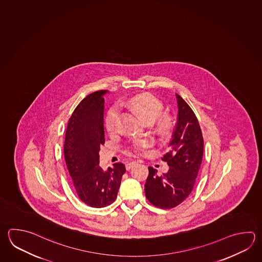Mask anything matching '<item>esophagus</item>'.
Segmentation results:
<instances>
[{
  "mask_svg": "<svg viewBox=\"0 0 262 262\" xmlns=\"http://www.w3.org/2000/svg\"><path fill=\"white\" fill-rule=\"evenodd\" d=\"M137 164H138V162H136V161L131 162V163H128V164L125 165V168H126V170H130V168H132V167L135 166V165H136Z\"/></svg>",
  "mask_w": 262,
  "mask_h": 262,
  "instance_id": "34e87169",
  "label": "esophagus"
}]
</instances>
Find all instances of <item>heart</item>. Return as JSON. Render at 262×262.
<instances>
[{
  "label": "heart",
  "instance_id": "b5f03b06",
  "mask_svg": "<svg viewBox=\"0 0 262 262\" xmlns=\"http://www.w3.org/2000/svg\"><path fill=\"white\" fill-rule=\"evenodd\" d=\"M129 105L136 113L139 114L140 118L147 122H152L159 117L163 111V104L159 99L155 98L150 94H139L130 98ZM118 111L117 108L110 110L106 117L105 124L106 128L110 133H113L116 128V120H117ZM158 126L162 132L166 131L170 127V119L168 117H161L158 120ZM149 146V141L147 140H137L132 144V149L135 152H141L143 149Z\"/></svg>",
  "mask_w": 262,
  "mask_h": 262
}]
</instances>
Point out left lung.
Masks as SVG:
<instances>
[{
	"mask_svg": "<svg viewBox=\"0 0 262 262\" xmlns=\"http://www.w3.org/2000/svg\"><path fill=\"white\" fill-rule=\"evenodd\" d=\"M178 120L169 142V151L162 158L166 162L167 173L157 176L149 167L145 194L150 204L164 209L176 207L190 195L200 169L204 154V139L193 111L180 95Z\"/></svg>",
	"mask_w": 262,
	"mask_h": 262,
	"instance_id": "obj_1",
	"label": "left lung"
}]
</instances>
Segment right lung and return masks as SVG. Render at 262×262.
Returning a JSON list of instances; mask_svg holds the SVG:
<instances>
[{"mask_svg": "<svg viewBox=\"0 0 262 262\" xmlns=\"http://www.w3.org/2000/svg\"><path fill=\"white\" fill-rule=\"evenodd\" d=\"M107 90L88 95L79 103L68 123L64 156L74 189L81 200L92 207L112 205L117 198L124 164L99 166L100 146L105 143L104 96Z\"/></svg>", "mask_w": 262, "mask_h": 262, "instance_id": "1", "label": "right lung"}]
</instances>
